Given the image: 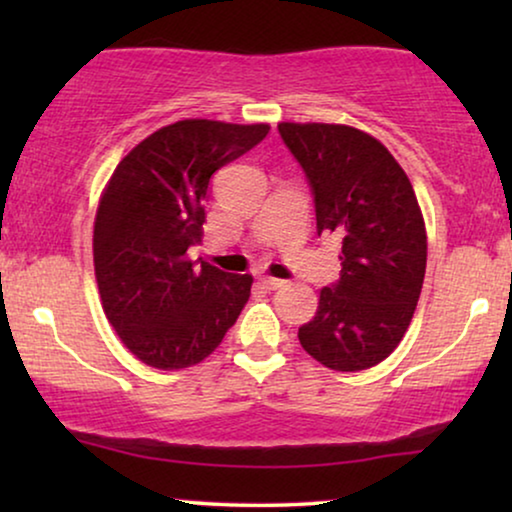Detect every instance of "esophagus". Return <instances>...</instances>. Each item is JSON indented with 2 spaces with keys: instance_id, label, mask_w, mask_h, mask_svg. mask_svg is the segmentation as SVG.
Segmentation results:
<instances>
[{
  "instance_id": "1",
  "label": "esophagus",
  "mask_w": 512,
  "mask_h": 512,
  "mask_svg": "<svg viewBox=\"0 0 512 512\" xmlns=\"http://www.w3.org/2000/svg\"><path fill=\"white\" fill-rule=\"evenodd\" d=\"M261 284L265 286V289H272V291H275V289H282V286H284V282H282V279H275V277H261Z\"/></svg>"
}]
</instances>
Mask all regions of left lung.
I'll use <instances>...</instances> for the list:
<instances>
[{
	"label": "left lung",
	"mask_w": 512,
	"mask_h": 512,
	"mask_svg": "<svg viewBox=\"0 0 512 512\" xmlns=\"http://www.w3.org/2000/svg\"><path fill=\"white\" fill-rule=\"evenodd\" d=\"M314 195L317 233L342 240L340 279L324 286L300 345L331 370L373 368L398 347L426 272L417 195L387 146L349 125L279 123Z\"/></svg>",
	"instance_id": "left-lung-1"
}]
</instances>
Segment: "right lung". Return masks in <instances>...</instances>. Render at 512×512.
Returning <instances> with one entry per match:
<instances>
[{
    "instance_id": "add662e5",
    "label": "right lung",
    "mask_w": 512,
    "mask_h": 512,
    "mask_svg": "<svg viewBox=\"0 0 512 512\" xmlns=\"http://www.w3.org/2000/svg\"><path fill=\"white\" fill-rule=\"evenodd\" d=\"M268 132L186 118L139 142L111 174L95 216L97 289L109 324L146 366L207 359L247 305L254 277L191 261L188 249L202 242L212 174Z\"/></svg>"
}]
</instances>
